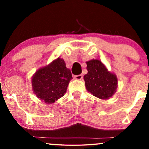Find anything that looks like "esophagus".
Masks as SVG:
<instances>
[{
  "label": "esophagus",
  "instance_id": "obj_1",
  "mask_svg": "<svg viewBox=\"0 0 149 149\" xmlns=\"http://www.w3.org/2000/svg\"><path fill=\"white\" fill-rule=\"evenodd\" d=\"M74 78H75V79H76V80H82L83 79V76H82V75H77V76H74Z\"/></svg>",
  "mask_w": 149,
  "mask_h": 149
}]
</instances>
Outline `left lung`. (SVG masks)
Listing matches in <instances>:
<instances>
[{
    "label": "left lung",
    "instance_id": "obj_1",
    "mask_svg": "<svg viewBox=\"0 0 149 149\" xmlns=\"http://www.w3.org/2000/svg\"><path fill=\"white\" fill-rule=\"evenodd\" d=\"M86 64L88 73L83 78L87 90L97 98L109 100L117 90L116 75L109 71L107 66L97 59L86 61Z\"/></svg>",
    "mask_w": 149,
    "mask_h": 149
}]
</instances>
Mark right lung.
<instances>
[{"mask_svg":"<svg viewBox=\"0 0 149 149\" xmlns=\"http://www.w3.org/2000/svg\"><path fill=\"white\" fill-rule=\"evenodd\" d=\"M72 75L64 60L58 57L40 68L32 76L33 93L46 104H53L66 92Z\"/></svg>","mask_w":149,"mask_h":149,"instance_id":"obj_1","label":"right lung"}]
</instances>
